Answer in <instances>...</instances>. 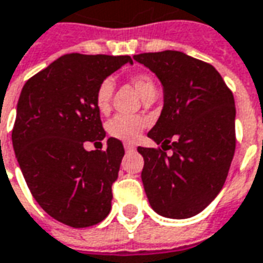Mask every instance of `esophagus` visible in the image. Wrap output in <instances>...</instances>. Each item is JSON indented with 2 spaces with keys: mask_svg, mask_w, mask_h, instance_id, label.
I'll use <instances>...</instances> for the list:
<instances>
[{
  "mask_svg": "<svg viewBox=\"0 0 263 263\" xmlns=\"http://www.w3.org/2000/svg\"><path fill=\"white\" fill-rule=\"evenodd\" d=\"M124 149H125L126 152H132L135 151V146H134L132 143H124Z\"/></svg>",
  "mask_w": 263,
  "mask_h": 263,
  "instance_id": "obj_1",
  "label": "esophagus"
}]
</instances>
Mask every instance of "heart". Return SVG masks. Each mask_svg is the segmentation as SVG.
I'll return each instance as SVG.
<instances>
[{
	"label": "heart",
	"mask_w": 263,
	"mask_h": 263,
	"mask_svg": "<svg viewBox=\"0 0 263 263\" xmlns=\"http://www.w3.org/2000/svg\"><path fill=\"white\" fill-rule=\"evenodd\" d=\"M131 83L137 89L142 100L149 96H156L157 89L153 78L147 73L139 72L134 73L131 77ZM112 92H114V83L111 79H104L96 90V106L99 111L106 114L110 110ZM146 126V121L142 117L129 116H117L111 118L107 124V131L116 139L124 142H135Z\"/></svg>",
	"instance_id": "b5f03b06"
}]
</instances>
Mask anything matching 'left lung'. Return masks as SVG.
I'll return each mask as SVG.
<instances>
[{"mask_svg": "<svg viewBox=\"0 0 263 263\" xmlns=\"http://www.w3.org/2000/svg\"><path fill=\"white\" fill-rule=\"evenodd\" d=\"M134 60L159 78L164 102L147 134L161 149L138 147L145 192L160 216L188 219L224 185L235 151L234 97L211 64L184 52H143Z\"/></svg>", "mask_w": 263, "mask_h": 263, "instance_id": "left-lung-1", "label": "left lung"}]
</instances>
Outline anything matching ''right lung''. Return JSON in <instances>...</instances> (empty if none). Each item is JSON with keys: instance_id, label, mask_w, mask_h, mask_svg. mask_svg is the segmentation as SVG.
Wrapping results in <instances>:
<instances>
[{"instance_id": "obj_1", "label": "right lung", "mask_w": 263, "mask_h": 263, "mask_svg": "<svg viewBox=\"0 0 263 263\" xmlns=\"http://www.w3.org/2000/svg\"><path fill=\"white\" fill-rule=\"evenodd\" d=\"M125 64L129 55L65 54L30 78L17 100L12 145L25 181L43 211L75 229L100 223L111 209L124 146L116 138L106 151L83 145L106 137L96 90Z\"/></svg>"}]
</instances>
